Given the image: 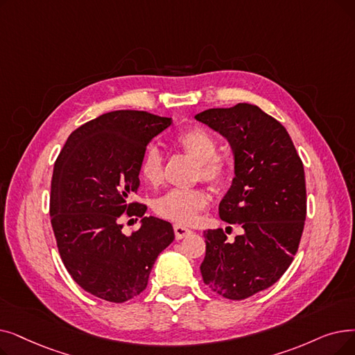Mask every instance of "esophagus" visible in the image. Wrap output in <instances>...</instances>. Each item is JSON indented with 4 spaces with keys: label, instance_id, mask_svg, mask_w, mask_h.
<instances>
[{
    "label": "esophagus",
    "instance_id": "1",
    "mask_svg": "<svg viewBox=\"0 0 355 355\" xmlns=\"http://www.w3.org/2000/svg\"><path fill=\"white\" fill-rule=\"evenodd\" d=\"M174 232H175L177 239H182V238L189 236L193 232V230L186 227V226H182V225H174Z\"/></svg>",
    "mask_w": 355,
    "mask_h": 355
}]
</instances>
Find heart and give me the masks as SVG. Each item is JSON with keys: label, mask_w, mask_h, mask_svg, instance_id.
<instances>
[{"label": "heart", "mask_w": 355, "mask_h": 355, "mask_svg": "<svg viewBox=\"0 0 355 355\" xmlns=\"http://www.w3.org/2000/svg\"><path fill=\"white\" fill-rule=\"evenodd\" d=\"M174 144L197 161L196 178H202L214 187L222 186L227 180L229 162L218 153V141L210 132L202 128H187L174 137ZM162 158L158 149L150 146L141 162V177L150 186H157L162 181ZM209 193L202 187L171 189L155 200L153 210L164 219L190 225L209 205Z\"/></svg>", "instance_id": "heart-1"}]
</instances>
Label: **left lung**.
Segmentation results:
<instances>
[{
  "instance_id": "1",
  "label": "left lung",
  "mask_w": 355,
  "mask_h": 355,
  "mask_svg": "<svg viewBox=\"0 0 355 355\" xmlns=\"http://www.w3.org/2000/svg\"><path fill=\"white\" fill-rule=\"evenodd\" d=\"M196 120L232 146L235 177L219 216L243 229L234 242L222 229L206 230L200 271L216 295L242 300L272 286L297 252L306 219L303 162L284 126L258 105L209 109Z\"/></svg>"
}]
</instances>
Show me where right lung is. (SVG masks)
<instances>
[{
  "label": "right lung",
  "instance_id": "add662e5",
  "mask_svg": "<svg viewBox=\"0 0 355 355\" xmlns=\"http://www.w3.org/2000/svg\"><path fill=\"white\" fill-rule=\"evenodd\" d=\"M171 117L116 110L73 130L53 166L51 222L60 258L75 283L92 296L123 303L148 286L158 255L174 241L173 225L130 203L139 187L149 142ZM141 217L122 234L121 219Z\"/></svg>",
  "mask_w": 355,
  "mask_h": 355
}]
</instances>
